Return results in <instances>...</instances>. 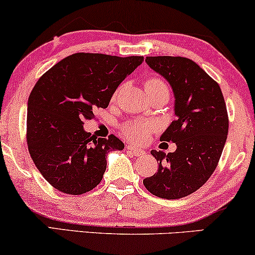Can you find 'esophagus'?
I'll return each instance as SVG.
<instances>
[{
  "instance_id": "esophagus-1",
  "label": "esophagus",
  "mask_w": 255,
  "mask_h": 255,
  "mask_svg": "<svg viewBox=\"0 0 255 255\" xmlns=\"http://www.w3.org/2000/svg\"><path fill=\"white\" fill-rule=\"evenodd\" d=\"M127 149H128V151H130L131 153H133V155H134V156H137V157L143 156L144 153H145V151H144V150H142V149H138V147L133 146V145H128V146H127Z\"/></svg>"
}]
</instances>
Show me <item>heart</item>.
Returning a JSON list of instances; mask_svg holds the SVG:
<instances>
[{
    "label": "heart",
    "instance_id": "b5f03b06",
    "mask_svg": "<svg viewBox=\"0 0 255 255\" xmlns=\"http://www.w3.org/2000/svg\"><path fill=\"white\" fill-rule=\"evenodd\" d=\"M145 91H165L166 93H169L166 84L158 78H151L147 80L145 83ZM116 96H117V92L115 93L113 98H116ZM155 128L156 127L152 123L133 121L127 123L123 127L122 131L124 137L128 138V140H132L134 143H144Z\"/></svg>",
    "mask_w": 255,
    "mask_h": 255
}]
</instances>
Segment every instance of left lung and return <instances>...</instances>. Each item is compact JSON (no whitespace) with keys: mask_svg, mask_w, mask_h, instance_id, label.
Masks as SVG:
<instances>
[{"mask_svg":"<svg viewBox=\"0 0 255 255\" xmlns=\"http://www.w3.org/2000/svg\"><path fill=\"white\" fill-rule=\"evenodd\" d=\"M145 61L174 92L176 121L159 139L177 147L169 153L152 150L158 169L143 183L162 199H181L200 189L214 172L227 139V108L219 84L190 59L146 56Z\"/></svg>","mask_w":255,"mask_h":255,"instance_id":"left-lung-1","label":"left lung"}]
</instances>
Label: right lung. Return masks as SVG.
Segmentation results:
<instances>
[{"mask_svg": "<svg viewBox=\"0 0 255 255\" xmlns=\"http://www.w3.org/2000/svg\"><path fill=\"white\" fill-rule=\"evenodd\" d=\"M143 56L75 53L37 80L28 98L27 144L31 159L52 187L65 194L92 190L106 170V157L124 143L84 130L97 108L106 109L119 84Z\"/></svg>", "mask_w": 255, "mask_h": 255, "instance_id": "add662e5", "label": "right lung"}]
</instances>
